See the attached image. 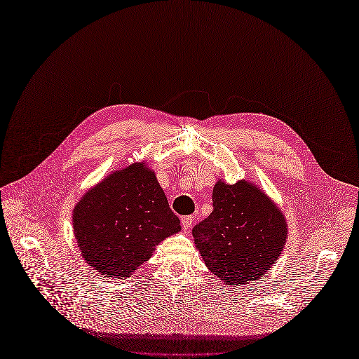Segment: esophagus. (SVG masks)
Masks as SVG:
<instances>
[{
	"label": "esophagus",
	"instance_id": "1",
	"mask_svg": "<svg viewBox=\"0 0 359 359\" xmlns=\"http://www.w3.org/2000/svg\"><path fill=\"white\" fill-rule=\"evenodd\" d=\"M192 222H194V217H192V216H184V217L181 219V223H182V227H184L185 231L192 227Z\"/></svg>",
	"mask_w": 359,
	"mask_h": 359
}]
</instances>
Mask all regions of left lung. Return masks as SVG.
<instances>
[{"label": "left lung", "mask_w": 359, "mask_h": 359, "mask_svg": "<svg viewBox=\"0 0 359 359\" xmlns=\"http://www.w3.org/2000/svg\"><path fill=\"white\" fill-rule=\"evenodd\" d=\"M212 202V213L192 230L208 269L231 286L258 279L285 245L287 227L282 212L247 181H219Z\"/></svg>", "instance_id": "8db88e82"}]
</instances>
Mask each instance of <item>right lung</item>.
<instances>
[{"instance_id": "obj_1", "label": "right lung", "mask_w": 359, "mask_h": 359, "mask_svg": "<svg viewBox=\"0 0 359 359\" xmlns=\"http://www.w3.org/2000/svg\"><path fill=\"white\" fill-rule=\"evenodd\" d=\"M86 261L100 273L130 276L154 247L181 230L156 175L144 163L115 171L88 191L73 212Z\"/></svg>"}]
</instances>
